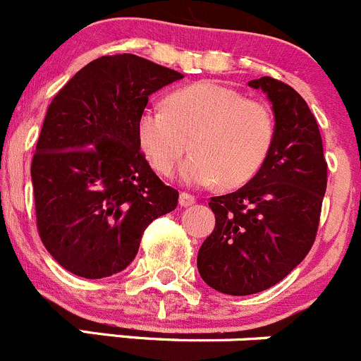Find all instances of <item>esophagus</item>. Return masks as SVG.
<instances>
[{
	"mask_svg": "<svg viewBox=\"0 0 361 361\" xmlns=\"http://www.w3.org/2000/svg\"><path fill=\"white\" fill-rule=\"evenodd\" d=\"M194 202H195L194 195L188 194V192H181V194H180V206L187 208V206H192Z\"/></svg>",
	"mask_w": 361,
	"mask_h": 361,
	"instance_id": "obj_1",
	"label": "esophagus"
}]
</instances>
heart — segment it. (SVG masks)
<instances>
[{
  "label": "heart",
  "mask_w": 361,
  "mask_h": 361,
  "mask_svg": "<svg viewBox=\"0 0 361 361\" xmlns=\"http://www.w3.org/2000/svg\"><path fill=\"white\" fill-rule=\"evenodd\" d=\"M275 130L268 104L213 80L180 87L167 107L146 106L137 118L139 142L159 174L169 176L190 145L181 178L197 187L250 181L274 148Z\"/></svg>",
  "instance_id": "1"
}]
</instances>
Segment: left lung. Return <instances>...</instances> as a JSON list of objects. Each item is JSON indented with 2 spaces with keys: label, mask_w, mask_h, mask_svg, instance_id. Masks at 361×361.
<instances>
[{
  "label": "left lung",
  "mask_w": 361,
  "mask_h": 361,
  "mask_svg": "<svg viewBox=\"0 0 361 361\" xmlns=\"http://www.w3.org/2000/svg\"><path fill=\"white\" fill-rule=\"evenodd\" d=\"M248 86L262 90L274 107V148L247 185L212 197L215 229L197 254L202 281L233 296L271 288L305 259L328 181L319 127L302 95L274 77Z\"/></svg>",
  "instance_id": "left-lung-1"
}]
</instances>
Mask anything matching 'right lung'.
Returning a JSON list of instances; mask_svg holds the SVG:
<instances>
[{
    "instance_id": "1",
    "label": "right lung",
    "mask_w": 361,
    "mask_h": 361,
    "mask_svg": "<svg viewBox=\"0 0 361 361\" xmlns=\"http://www.w3.org/2000/svg\"><path fill=\"white\" fill-rule=\"evenodd\" d=\"M181 77L135 54L102 56L52 99L31 162L35 212L44 247L73 275L125 269L146 227L178 206L141 152L137 118Z\"/></svg>"
}]
</instances>
